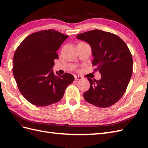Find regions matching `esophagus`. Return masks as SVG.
<instances>
[{
	"label": "esophagus",
	"mask_w": 148,
	"mask_h": 148,
	"mask_svg": "<svg viewBox=\"0 0 148 148\" xmlns=\"http://www.w3.org/2000/svg\"><path fill=\"white\" fill-rule=\"evenodd\" d=\"M82 77H81V76H75V79H76V80H81V79H82Z\"/></svg>",
	"instance_id": "obj_1"
}]
</instances>
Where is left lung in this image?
Segmentation results:
<instances>
[{
    "mask_svg": "<svg viewBox=\"0 0 148 148\" xmlns=\"http://www.w3.org/2000/svg\"><path fill=\"white\" fill-rule=\"evenodd\" d=\"M90 45L92 65L101 74L100 80L88 78L90 89L83 93L86 101L99 108H108L123 95L132 74L133 59L127 45L118 36L93 30L76 36Z\"/></svg>",
    "mask_w": 148,
    "mask_h": 148,
    "instance_id": "1",
    "label": "left lung"
}]
</instances>
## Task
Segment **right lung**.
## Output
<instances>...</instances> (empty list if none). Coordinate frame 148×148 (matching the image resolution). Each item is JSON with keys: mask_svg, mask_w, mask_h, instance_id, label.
Returning <instances> with one entry per match:
<instances>
[{"mask_svg": "<svg viewBox=\"0 0 148 148\" xmlns=\"http://www.w3.org/2000/svg\"><path fill=\"white\" fill-rule=\"evenodd\" d=\"M68 37L53 29L39 31L27 37L14 53L12 72L20 93L37 106L57 102L73 82L69 73L55 74L51 70L57 51Z\"/></svg>", "mask_w": 148, "mask_h": 148, "instance_id": "obj_1", "label": "right lung"}]
</instances>
